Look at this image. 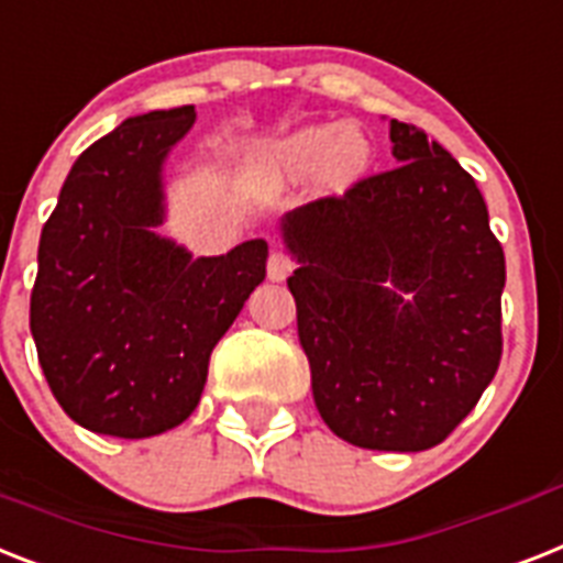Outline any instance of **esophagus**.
<instances>
[{
	"instance_id": "34e87169",
	"label": "esophagus",
	"mask_w": 563,
	"mask_h": 563,
	"mask_svg": "<svg viewBox=\"0 0 563 563\" xmlns=\"http://www.w3.org/2000/svg\"><path fill=\"white\" fill-rule=\"evenodd\" d=\"M291 260L289 254H283V251H272V257H268V280L272 283H283L291 274Z\"/></svg>"
}]
</instances>
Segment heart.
Returning <instances> with one entry per match:
<instances>
[{
	"label": "heart",
	"instance_id": "heart-1",
	"mask_svg": "<svg viewBox=\"0 0 563 563\" xmlns=\"http://www.w3.org/2000/svg\"><path fill=\"white\" fill-rule=\"evenodd\" d=\"M373 139L358 123H303L260 141L245 158V176L266 190L312 181L323 196H341L367 176Z\"/></svg>",
	"mask_w": 563,
	"mask_h": 563
}]
</instances>
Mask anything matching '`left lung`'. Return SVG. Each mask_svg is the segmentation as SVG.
Returning a JSON list of instances; mask_svg holds the SVG:
<instances>
[{
    "mask_svg": "<svg viewBox=\"0 0 563 563\" xmlns=\"http://www.w3.org/2000/svg\"><path fill=\"white\" fill-rule=\"evenodd\" d=\"M396 167L280 217L289 291L329 431L428 451L472 413L500 364L506 260L454 155L390 121Z\"/></svg>",
    "mask_w": 563,
    "mask_h": 563,
    "instance_id": "1",
    "label": "left lung"
}]
</instances>
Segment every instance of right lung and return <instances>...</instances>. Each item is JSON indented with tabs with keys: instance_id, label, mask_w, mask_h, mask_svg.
<instances>
[{
	"instance_id": "obj_1",
	"label": "right lung",
	"mask_w": 563,
	"mask_h": 563,
	"mask_svg": "<svg viewBox=\"0 0 563 563\" xmlns=\"http://www.w3.org/2000/svg\"><path fill=\"white\" fill-rule=\"evenodd\" d=\"M194 107L126 118L68 170L36 254L31 335L54 399L86 431L147 440L194 413L208 361L266 280V240L194 257L158 234L164 167Z\"/></svg>"
}]
</instances>
